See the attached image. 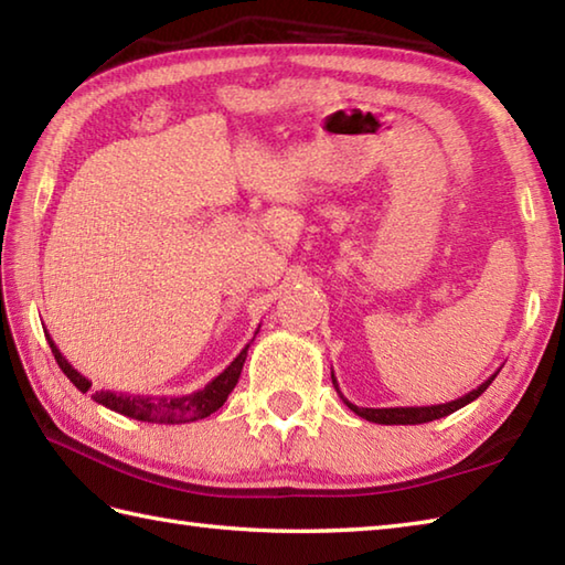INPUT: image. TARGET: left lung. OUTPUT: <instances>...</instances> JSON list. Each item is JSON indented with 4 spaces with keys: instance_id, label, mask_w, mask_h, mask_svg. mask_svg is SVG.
Returning <instances> with one entry per match:
<instances>
[{
    "instance_id": "8db88e82",
    "label": "left lung",
    "mask_w": 565,
    "mask_h": 565,
    "mask_svg": "<svg viewBox=\"0 0 565 565\" xmlns=\"http://www.w3.org/2000/svg\"><path fill=\"white\" fill-rule=\"evenodd\" d=\"M498 371H500V369H498ZM498 371H495L493 376H488V379L481 383V386L473 388V391H468L466 395H461V398L449 401V403H439V405H419V407H359V405L347 401L344 395L340 393L338 379H334V374H332V383H334V388H338V393H340V398L344 401V405L350 407L352 413H356L359 417L369 419V423H376V425H423V423H431V419L447 417V415L459 411V407H463V405H468L471 401H476L478 395H481V393L490 386V383L495 381Z\"/></svg>"
}]
</instances>
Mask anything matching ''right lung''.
<instances>
[{
	"instance_id": "right-lung-1",
	"label": "right lung",
	"mask_w": 565,
	"mask_h": 565,
	"mask_svg": "<svg viewBox=\"0 0 565 565\" xmlns=\"http://www.w3.org/2000/svg\"><path fill=\"white\" fill-rule=\"evenodd\" d=\"M45 340L51 344L55 362L60 369H63V374L75 383L82 393H87L92 388V381L87 376H82L79 371L72 366L63 354H60L51 334H45ZM247 350L249 344H245V350L233 359L231 366H225L218 376L194 393L174 395V398H170V395H128V393H114V391H94L92 398L99 405L109 407V411L140 419V423H158V425L194 423V419L209 417L227 401V395H231V391L235 388V383L239 379V371H243Z\"/></svg>"
}]
</instances>
